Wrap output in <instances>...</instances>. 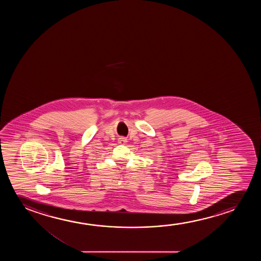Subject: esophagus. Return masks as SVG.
<instances>
[{"label":"esophagus","instance_id":"1","mask_svg":"<svg viewBox=\"0 0 261 261\" xmlns=\"http://www.w3.org/2000/svg\"><path fill=\"white\" fill-rule=\"evenodd\" d=\"M118 143H120V144H125V143H126V139H125V137H120L118 139Z\"/></svg>","mask_w":261,"mask_h":261}]
</instances>
